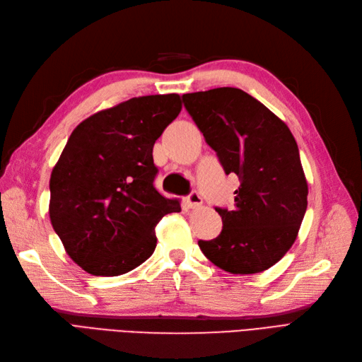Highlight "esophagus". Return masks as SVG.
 <instances>
[{"label": "esophagus", "mask_w": 362, "mask_h": 362, "mask_svg": "<svg viewBox=\"0 0 362 362\" xmlns=\"http://www.w3.org/2000/svg\"><path fill=\"white\" fill-rule=\"evenodd\" d=\"M188 208H199L202 205V196L197 191H191L189 196L187 197Z\"/></svg>", "instance_id": "obj_1"}]
</instances>
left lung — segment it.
I'll return each instance as SVG.
<instances>
[{"label": "left lung", "instance_id": "obj_1", "mask_svg": "<svg viewBox=\"0 0 362 362\" xmlns=\"http://www.w3.org/2000/svg\"><path fill=\"white\" fill-rule=\"evenodd\" d=\"M226 174H237L234 209L216 208L223 228L199 240L209 262L230 274L269 269L293 245L308 209V182L291 129L243 90L182 96Z\"/></svg>", "mask_w": 362, "mask_h": 362}]
</instances>
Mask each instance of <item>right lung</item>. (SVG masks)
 Wrapping results in <instances>:
<instances>
[{"mask_svg": "<svg viewBox=\"0 0 362 362\" xmlns=\"http://www.w3.org/2000/svg\"><path fill=\"white\" fill-rule=\"evenodd\" d=\"M182 110L180 96L128 99L73 129L50 175L49 214L67 254L86 272L117 276L148 260L156 225L179 200L154 188V142Z\"/></svg>", "mask_w": 362, "mask_h": 362, "instance_id": "obj_1", "label": "right lung"}]
</instances>
